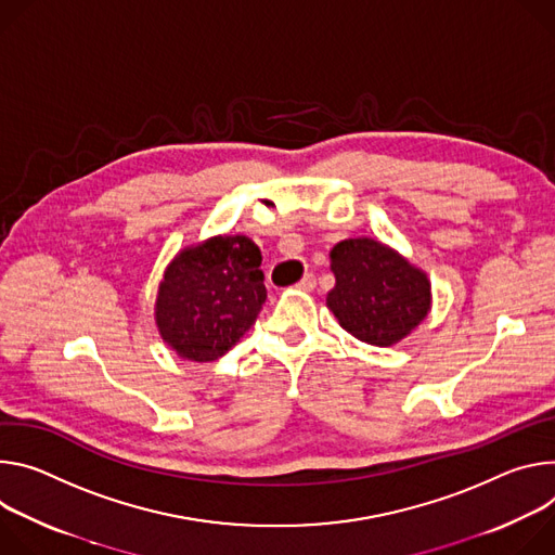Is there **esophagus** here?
<instances>
[{"mask_svg":"<svg viewBox=\"0 0 555 555\" xmlns=\"http://www.w3.org/2000/svg\"><path fill=\"white\" fill-rule=\"evenodd\" d=\"M315 284H318V282H315V275H311V273H309V275H304V278L295 284V288H297V291H306V293H309V291H313V288H315Z\"/></svg>","mask_w":555,"mask_h":555,"instance_id":"obj_1","label":"esophagus"}]
</instances>
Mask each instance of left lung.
<instances>
[{
	"instance_id": "obj_1",
	"label": "left lung",
	"mask_w": 555,
	"mask_h": 555,
	"mask_svg": "<svg viewBox=\"0 0 555 555\" xmlns=\"http://www.w3.org/2000/svg\"><path fill=\"white\" fill-rule=\"evenodd\" d=\"M335 288L326 306L352 337L392 346L427 315L433 293L427 275L373 237L341 240L331 251Z\"/></svg>"
}]
</instances>
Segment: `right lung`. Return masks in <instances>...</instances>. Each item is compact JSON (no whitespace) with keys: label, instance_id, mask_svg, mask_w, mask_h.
I'll return each instance as SVG.
<instances>
[{"label":"right lung","instance_id":"1","mask_svg":"<svg viewBox=\"0 0 555 555\" xmlns=\"http://www.w3.org/2000/svg\"><path fill=\"white\" fill-rule=\"evenodd\" d=\"M262 254L246 235H216L182 249L165 269L156 326L190 361H214L256 324L267 299Z\"/></svg>","mask_w":555,"mask_h":555}]
</instances>
